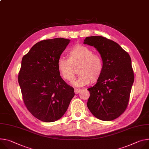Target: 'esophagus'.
<instances>
[{
	"instance_id": "1",
	"label": "esophagus",
	"mask_w": 149,
	"mask_h": 149,
	"mask_svg": "<svg viewBox=\"0 0 149 149\" xmlns=\"http://www.w3.org/2000/svg\"><path fill=\"white\" fill-rule=\"evenodd\" d=\"M80 91H81V89H79V88H75L74 89V92H75V94H78Z\"/></svg>"
}]
</instances>
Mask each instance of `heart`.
Masks as SVG:
<instances>
[{
    "label": "heart",
    "mask_w": 149,
    "mask_h": 149,
    "mask_svg": "<svg viewBox=\"0 0 149 149\" xmlns=\"http://www.w3.org/2000/svg\"><path fill=\"white\" fill-rule=\"evenodd\" d=\"M68 59L60 58L57 62L58 70L62 78L71 81L75 78L74 68L78 66L77 73L79 75L72 84L82 87L96 82L102 75L103 65L102 58L89 47L77 45L67 54Z\"/></svg>",
    "instance_id": "1"
}]
</instances>
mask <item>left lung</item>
<instances>
[{"label": "left lung", "instance_id": "obj_1", "mask_svg": "<svg viewBox=\"0 0 149 149\" xmlns=\"http://www.w3.org/2000/svg\"><path fill=\"white\" fill-rule=\"evenodd\" d=\"M84 44L96 48L103 69L93 87L88 88L87 107L102 120H112L124 113L128 106L134 75L129 54L117 43L102 36L87 37Z\"/></svg>", "mask_w": 149, "mask_h": 149}]
</instances>
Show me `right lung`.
I'll list each match as a JSON object with an SVG mask.
<instances>
[{"mask_svg": "<svg viewBox=\"0 0 149 149\" xmlns=\"http://www.w3.org/2000/svg\"><path fill=\"white\" fill-rule=\"evenodd\" d=\"M70 40L56 38L35 44L24 55L18 83L30 112L45 123L61 118L75 93L61 78L57 62Z\"/></svg>", "mask_w": 149, "mask_h": 149, "instance_id": "right-lung-1", "label": "right lung"}]
</instances>
